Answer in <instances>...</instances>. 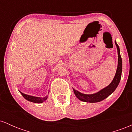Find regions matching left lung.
<instances>
[{"label":"left lung","mask_w":132,"mask_h":132,"mask_svg":"<svg viewBox=\"0 0 132 132\" xmlns=\"http://www.w3.org/2000/svg\"><path fill=\"white\" fill-rule=\"evenodd\" d=\"M115 43H116L118 51V66L117 69L116 75H115L113 81H112V82L107 87L102 89V90H100L99 92H97V93L93 94H82L81 92H78V90H76L75 89H73L74 93H75L76 96L79 100L86 102H100V101H103L105 98H107V97L109 96L117 87L120 82V81L121 76H122V60L120 56V48L119 45L117 44L116 42H115Z\"/></svg>","instance_id":"1"}]
</instances>
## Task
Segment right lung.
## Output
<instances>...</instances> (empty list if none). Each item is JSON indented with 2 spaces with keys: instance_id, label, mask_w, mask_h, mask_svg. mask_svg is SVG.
Returning <instances> with one entry per match:
<instances>
[{
  "instance_id": "obj_1",
  "label": "right lung",
  "mask_w": 132,
  "mask_h": 132,
  "mask_svg": "<svg viewBox=\"0 0 132 132\" xmlns=\"http://www.w3.org/2000/svg\"><path fill=\"white\" fill-rule=\"evenodd\" d=\"M20 93L22 94V96L25 98V99H27V101H30V102H35V103H42L45 101L47 99V97L48 96L45 97H33L31 96V95H28L27 94H25L22 93V92H20Z\"/></svg>"
}]
</instances>
